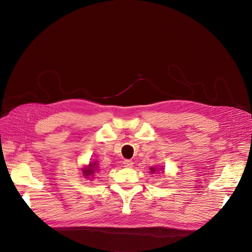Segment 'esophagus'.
I'll return each mask as SVG.
<instances>
[{"label": "esophagus", "instance_id": "esophagus-1", "mask_svg": "<svg viewBox=\"0 0 252 252\" xmlns=\"http://www.w3.org/2000/svg\"><path fill=\"white\" fill-rule=\"evenodd\" d=\"M123 164H124L125 167H132L133 166V162L130 161V159H125Z\"/></svg>", "mask_w": 252, "mask_h": 252}]
</instances>
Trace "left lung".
Wrapping results in <instances>:
<instances>
[{"mask_svg":"<svg viewBox=\"0 0 252 252\" xmlns=\"http://www.w3.org/2000/svg\"><path fill=\"white\" fill-rule=\"evenodd\" d=\"M151 172H155V169H154V168H151Z\"/></svg>","mask_w":252,"mask_h":252,"instance_id":"8db88e82","label":"left lung"}]
</instances>
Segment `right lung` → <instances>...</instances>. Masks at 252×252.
Segmentation results:
<instances>
[{"mask_svg": "<svg viewBox=\"0 0 252 252\" xmlns=\"http://www.w3.org/2000/svg\"><path fill=\"white\" fill-rule=\"evenodd\" d=\"M94 166H95V164H94H94H90V165H89V168H90V169H89V170H87V171H86V170H84V173H85V175L93 174V173H94Z\"/></svg>", "mask_w": 252, "mask_h": 252, "instance_id": "right-lung-1", "label": "right lung"}]
</instances>
